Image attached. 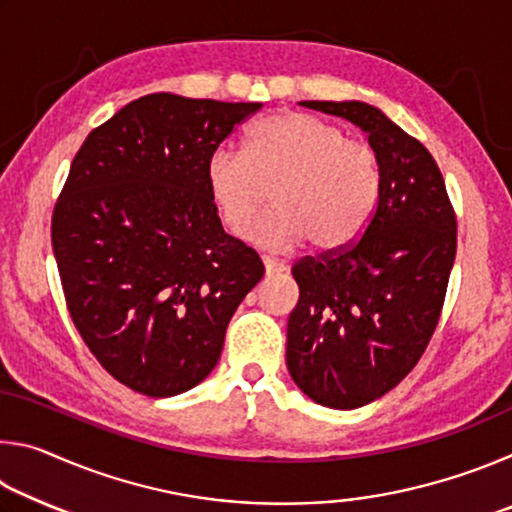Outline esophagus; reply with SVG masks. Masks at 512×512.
Listing matches in <instances>:
<instances>
[{
  "instance_id": "1",
  "label": "esophagus",
  "mask_w": 512,
  "mask_h": 512,
  "mask_svg": "<svg viewBox=\"0 0 512 512\" xmlns=\"http://www.w3.org/2000/svg\"><path fill=\"white\" fill-rule=\"evenodd\" d=\"M262 264L266 268V273H282L287 271V264L280 262V259H273V257H262Z\"/></svg>"
}]
</instances>
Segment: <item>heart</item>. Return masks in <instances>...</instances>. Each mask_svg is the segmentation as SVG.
<instances>
[{
  "instance_id": "obj_1",
  "label": "heart",
  "mask_w": 512,
  "mask_h": 512,
  "mask_svg": "<svg viewBox=\"0 0 512 512\" xmlns=\"http://www.w3.org/2000/svg\"><path fill=\"white\" fill-rule=\"evenodd\" d=\"M205 183L223 225L241 230L267 197L276 205L241 232L250 244L318 250L352 244L375 212L381 176L370 146L305 112H277L250 131L246 151L216 146Z\"/></svg>"
}]
</instances>
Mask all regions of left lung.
I'll return each instance as SVG.
<instances>
[{
	"mask_svg": "<svg viewBox=\"0 0 512 512\" xmlns=\"http://www.w3.org/2000/svg\"><path fill=\"white\" fill-rule=\"evenodd\" d=\"M352 121L379 162V198L363 235L291 268L300 298L287 368L309 400L359 409L400 384L438 325L456 257V216L424 146L363 101H300Z\"/></svg>",
	"mask_w": 512,
	"mask_h": 512,
	"instance_id": "1",
	"label": "left lung"
}]
</instances>
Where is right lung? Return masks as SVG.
Here are the masks:
<instances>
[{
  "label": "right lung",
  "instance_id": "obj_1",
  "mask_svg": "<svg viewBox=\"0 0 512 512\" xmlns=\"http://www.w3.org/2000/svg\"><path fill=\"white\" fill-rule=\"evenodd\" d=\"M262 103L135 99L85 137L51 219L69 316L112 377L149 397L194 388L262 280L225 235L205 164Z\"/></svg>",
  "mask_w": 512,
  "mask_h": 512
}]
</instances>
